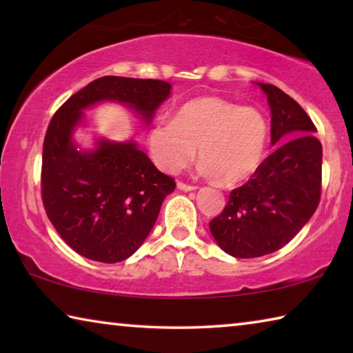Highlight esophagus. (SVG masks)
<instances>
[{"label":"esophagus","instance_id":"obj_1","mask_svg":"<svg viewBox=\"0 0 353 353\" xmlns=\"http://www.w3.org/2000/svg\"><path fill=\"white\" fill-rule=\"evenodd\" d=\"M177 188L182 190V191H193V190H196L194 185H188V183H183V182H177Z\"/></svg>","mask_w":353,"mask_h":353}]
</instances>
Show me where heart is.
<instances>
[{"instance_id": "b5f03b06", "label": "heart", "mask_w": 353, "mask_h": 353, "mask_svg": "<svg viewBox=\"0 0 353 353\" xmlns=\"http://www.w3.org/2000/svg\"><path fill=\"white\" fill-rule=\"evenodd\" d=\"M270 128L255 107H241L216 97L191 99L179 107L174 119H157L148 132L155 165L177 174L196 157L201 171L225 183L249 179L266 155Z\"/></svg>"}]
</instances>
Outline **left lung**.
Here are the masks:
<instances>
[{
    "label": "left lung",
    "mask_w": 353,
    "mask_h": 353,
    "mask_svg": "<svg viewBox=\"0 0 353 353\" xmlns=\"http://www.w3.org/2000/svg\"><path fill=\"white\" fill-rule=\"evenodd\" d=\"M271 109L274 152L210 221L218 246L236 259L272 254L294 238L321 199L322 146L305 110L279 87L256 82Z\"/></svg>",
    "instance_id": "1"
}]
</instances>
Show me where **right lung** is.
I'll use <instances>...</instances> for the list:
<instances>
[{
  "label": "right lung",
  "mask_w": 353,
  "mask_h": 353,
  "mask_svg": "<svg viewBox=\"0 0 353 353\" xmlns=\"http://www.w3.org/2000/svg\"><path fill=\"white\" fill-rule=\"evenodd\" d=\"M171 83L104 76L67 99L48 126L41 159V199L57 234L77 254L101 263L129 259L157 221L174 179L160 172L134 140H94L82 149L74 130L99 103H118L143 123L170 98Z\"/></svg>",
  "instance_id": "add662e5"
}]
</instances>
